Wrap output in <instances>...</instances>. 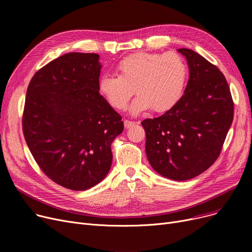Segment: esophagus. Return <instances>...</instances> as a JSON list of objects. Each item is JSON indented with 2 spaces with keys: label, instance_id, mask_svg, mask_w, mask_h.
I'll return each instance as SVG.
<instances>
[{
  "label": "esophagus",
  "instance_id": "obj_1",
  "mask_svg": "<svg viewBox=\"0 0 252 252\" xmlns=\"http://www.w3.org/2000/svg\"><path fill=\"white\" fill-rule=\"evenodd\" d=\"M137 123H135V122H129V121H125L124 122V125H125V127L126 128H128V127H130L131 126H134V125H136Z\"/></svg>",
  "mask_w": 252,
  "mask_h": 252
}]
</instances>
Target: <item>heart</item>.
I'll list each match as a JSON object with an SVG mask.
<instances>
[{
    "instance_id": "obj_1",
    "label": "heart",
    "mask_w": 252,
    "mask_h": 252,
    "mask_svg": "<svg viewBox=\"0 0 252 252\" xmlns=\"http://www.w3.org/2000/svg\"><path fill=\"white\" fill-rule=\"evenodd\" d=\"M118 76L103 74L99 93L112 108L124 110L131 96H138L130 113L138 115L153 109L166 112L182 98L188 79V67L177 53H137L125 57L116 67Z\"/></svg>"
}]
</instances>
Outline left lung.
<instances>
[{"label": "left lung", "mask_w": 252, "mask_h": 252, "mask_svg": "<svg viewBox=\"0 0 252 252\" xmlns=\"http://www.w3.org/2000/svg\"><path fill=\"white\" fill-rule=\"evenodd\" d=\"M189 81L173 109L142 122L152 168L174 181L202 174L219 157L233 122L234 104L227 79L198 53L182 48Z\"/></svg>", "instance_id": "obj_1"}]
</instances>
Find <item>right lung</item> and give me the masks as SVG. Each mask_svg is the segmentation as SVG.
I'll list each match as a JSON object with an SVG mask.
<instances>
[{
  "label": "right lung",
  "mask_w": 252,
  "mask_h": 252,
  "mask_svg": "<svg viewBox=\"0 0 252 252\" xmlns=\"http://www.w3.org/2000/svg\"><path fill=\"white\" fill-rule=\"evenodd\" d=\"M94 53H67L32 78L22 128L38 166L60 186L84 191L109 173L111 143L124 123L98 90L102 64Z\"/></svg>",
  "instance_id": "add662e5"
}]
</instances>
